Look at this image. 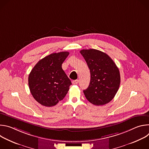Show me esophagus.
I'll list each match as a JSON object with an SVG mask.
<instances>
[{
  "instance_id": "34e87169",
  "label": "esophagus",
  "mask_w": 149,
  "mask_h": 149,
  "mask_svg": "<svg viewBox=\"0 0 149 149\" xmlns=\"http://www.w3.org/2000/svg\"><path fill=\"white\" fill-rule=\"evenodd\" d=\"M78 82H79V80L78 79H76V80L72 81V84H74V85H77V84H78Z\"/></svg>"
}]
</instances>
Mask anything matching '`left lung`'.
I'll use <instances>...</instances> for the list:
<instances>
[{
	"instance_id": "1",
	"label": "left lung",
	"mask_w": 149,
	"mask_h": 149,
	"mask_svg": "<svg viewBox=\"0 0 149 149\" xmlns=\"http://www.w3.org/2000/svg\"><path fill=\"white\" fill-rule=\"evenodd\" d=\"M80 53L90 70L91 79L87 89L83 91L87 100L95 105L111 101L120 87V71L113 59L105 53L90 49Z\"/></svg>"
}]
</instances>
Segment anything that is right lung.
I'll return each instance as SVG.
<instances>
[{
    "label": "right lung",
    "mask_w": 149,
    "mask_h": 149,
    "mask_svg": "<svg viewBox=\"0 0 149 149\" xmlns=\"http://www.w3.org/2000/svg\"><path fill=\"white\" fill-rule=\"evenodd\" d=\"M68 52L51 54L35 65L28 77L30 91L35 100L45 107H52L63 99L72 84L62 64Z\"/></svg>",
    "instance_id": "1"
}]
</instances>
